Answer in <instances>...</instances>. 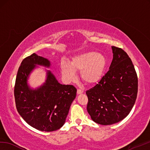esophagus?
Masks as SVG:
<instances>
[{
	"mask_svg": "<svg viewBox=\"0 0 150 150\" xmlns=\"http://www.w3.org/2000/svg\"><path fill=\"white\" fill-rule=\"evenodd\" d=\"M83 93V90L81 89H77V91H76V93H77V95H80V94H82Z\"/></svg>",
	"mask_w": 150,
	"mask_h": 150,
	"instance_id": "esophagus-1",
	"label": "esophagus"
}]
</instances>
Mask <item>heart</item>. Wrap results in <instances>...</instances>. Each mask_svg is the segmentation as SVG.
Returning <instances> with one entry per match:
<instances>
[{
	"label": "heart",
	"instance_id": "1",
	"mask_svg": "<svg viewBox=\"0 0 150 150\" xmlns=\"http://www.w3.org/2000/svg\"><path fill=\"white\" fill-rule=\"evenodd\" d=\"M107 59L103 54L95 51H86L73 57L69 63L61 64L62 75L65 80L70 82L74 79L75 71L80 70L82 81L88 84L99 81L106 67Z\"/></svg>",
	"mask_w": 150,
	"mask_h": 150
}]
</instances>
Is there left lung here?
Listing matches in <instances>:
<instances>
[{
	"mask_svg": "<svg viewBox=\"0 0 150 150\" xmlns=\"http://www.w3.org/2000/svg\"><path fill=\"white\" fill-rule=\"evenodd\" d=\"M109 70L98 83L86 91L87 110L95 123L109 125L126 117L137 98L138 79L134 64L121 48L112 47Z\"/></svg>",
	"mask_w": 150,
	"mask_h": 150,
	"instance_id": "1",
	"label": "left lung"
}]
</instances>
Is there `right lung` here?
Segmentation results:
<instances>
[{"mask_svg": "<svg viewBox=\"0 0 150 150\" xmlns=\"http://www.w3.org/2000/svg\"><path fill=\"white\" fill-rule=\"evenodd\" d=\"M38 66L50 68L51 63L48 59L36 54L24 59L21 63L14 90L16 109L33 128L45 132L55 131L64 124L76 89L72 85L61 84L48 69L45 82L32 88L28 80Z\"/></svg>", "mask_w": 150, "mask_h": 150, "instance_id": "obj_1", "label": "right lung"}]
</instances>
